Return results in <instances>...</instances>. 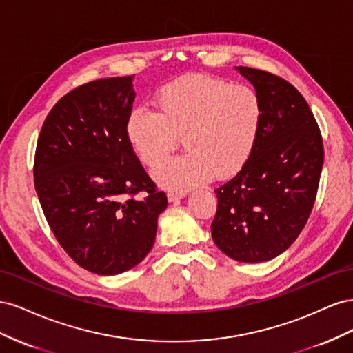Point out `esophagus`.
Wrapping results in <instances>:
<instances>
[{"label": "esophagus", "instance_id": "obj_1", "mask_svg": "<svg viewBox=\"0 0 353 353\" xmlns=\"http://www.w3.org/2000/svg\"><path fill=\"white\" fill-rule=\"evenodd\" d=\"M184 197H185L184 191H169V193H168V200L170 203H176V201H179L181 199H184Z\"/></svg>", "mask_w": 353, "mask_h": 353}]
</instances>
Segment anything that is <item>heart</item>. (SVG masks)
<instances>
[{"instance_id": "obj_1", "label": "heart", "mask_w": 353, "mask_h": 353, "mask_svg": "<svg viewBox=\"0 0 353 353\" xmlns=\"http://www.w3.org/2000/svg\"><path fill=\"white\" fill-rule=\"evenodd\" d=\"M156 104L159 112L140 105L130 113L126 135L150 168L162 163L183 135L187 152L154 170L157 183L169 190L236 174L249 160L263 121L262 100L253 88L201 73L165 83Z\"/></svg>"}]
</instances>
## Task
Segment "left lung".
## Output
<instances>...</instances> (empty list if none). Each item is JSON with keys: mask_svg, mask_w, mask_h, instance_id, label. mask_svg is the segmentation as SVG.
Wrapping results in <instances>:
<instances>
[{"mask_svg": "<svg viewBox=\"0 0 353 353\" xmlns=\"http://www.w3.org/2000/svg\"><path fill=\"white\" fill-rule=\"evenodd\" d=\"M259 94L263 121L240 172L215 190L212 239L228 258L258 263L285 252L306 225L324 163L323 138L303 95L272 73L236 68Z\"/></svg>", "mask_w": 353, "mask_h": 353, "instance_id": "obj_1", "label": "left lung"}]
</instances>
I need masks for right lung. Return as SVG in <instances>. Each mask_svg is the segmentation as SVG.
<instances>
[{
    "mask_svg": "<svg viewBox=\"0 0 353 353\" xmlns=\"http://www.w3.org/2000/svg\"><path fill=\"white\" fill-rule=\"evenodd\" d=\"M132 79H99L66 94L37 144L35 190L48 225L74 262L99 275L140 263L168 206L126 135ZM141 190L146 196L135 198Z\"/></svg>",
    "mask_w": 353,
    "mask_h": 353,
    "instance_id": "1",
    "label": "right lung"
}]
</instances>
